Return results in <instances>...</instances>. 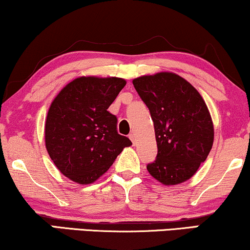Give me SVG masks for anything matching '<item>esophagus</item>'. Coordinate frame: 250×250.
I'll return each instance as SVG.
<instances>
[{
    "instance_id": "obj_1",
    "label": "esophagus",
    "mask_w": 250,
    "mask_h": 250,
    "mask_svg": "<svg viewBox=\"0 0 250 250\" xmlns=\"http://www.w3.org/2000/svg\"><path fill=\"white\" fill-rule=\"evenodd\" d=\"M128 138L131 139V141H132L133 143H135V134H134V133H129Z\"/></svg>"
}]
</instances>
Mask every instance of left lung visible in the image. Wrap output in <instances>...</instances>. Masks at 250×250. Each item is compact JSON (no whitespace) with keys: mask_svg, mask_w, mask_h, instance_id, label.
<instances>
[{"mask_svg":"<svg viewBox=\"0 0 250 250\" xmlns=\"http://www.w3.org/2000/svg\"><path fill=\"white\" fill-rule=\"evenodd\" d=\"M149 108L158 152L146 165L150 175L165 186L182 183L206 160L214 142V126L204 99L189 82L174 73L133 80Z\"/></svg>","mask_w":250,"mask_h":250,"instance_id":"left-lung-1","label":"left lung"}]
</instances>
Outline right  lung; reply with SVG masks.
Masks as SVG:
<instances>
[{
  "label": "right lung",
  "mask_w": 250,
  "mask_h": 250,
  "mask_svg": "<svg viewBox=\"0 0 250 250\" xmlns=\"http://www.w3.org/2000/svg\"><path fill=\"white\" fill-rule=\"evenodd\" d=\"M125 85L118 77H78L51 104L46 150L57 168L74 182L93 183L132 145L118 134L117 117L107 110Z\"/></svg>",
  "instance_id": "right-lung-1"
}]
</instances>
